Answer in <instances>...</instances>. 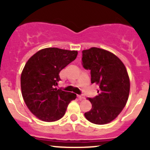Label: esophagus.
Returning <instances> with one entry per match:
<instances>
[{"instance_id": "esophagus-1", "label": "esophagus", "mask_w": 150, "mask_h": 150, "mask_svg": "<svg viewBox=\"0 0 150 150\" xmlns=\"http://www.w3.org/2000/svg\"><path fill=\"white\" fill-rule=\"evenodd\" d=\"M78 99L79 100H84L85 99V97L84 96H82V95H78Z\"/></svg>"}]
</instances>
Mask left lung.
<instances>
[{"label": "left lung", "instance_id": "obj_1", "mask_svg": "<svg viewBox=\"0 0 150 150\" xmlns=\"http://www.w3.org/2000/svg\"><path fill=\"white\" fill-rule=\"evenodd\" d=\"M82 60L83 67L91 71V83L99 85L98 95L88 98L92 109L85 113V117L94 124H108L127 102L130 82L126 67L112 52L95 47L83 50Z\"/></svg>", "mask_w": 150, "mask_h": 150}]
</instances>
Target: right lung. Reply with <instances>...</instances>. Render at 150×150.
<instances>
[{
    "label": "right lung",
    "instance_id": "right-lung-1",
    "mask_svg": "<svg viewBox=\"0 0 150 150\" xmlns=\"http://www.w3.org/2000/svg\"><path fill=\"white\" fill-rule=\"evenodd\" d=\"M78 55L77 50L47 47L38 51L25 65L21 76V92L30 111L39 120L54 122L65 115L76 95L57 90L59 73Z\"/></svg>",
    "mask_w": 150,
    "mask_h": 150
}]
</instances>
